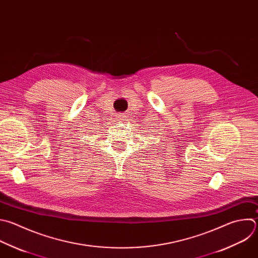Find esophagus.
<instances>
[{
	"label": "esophagus",
	"mask_w": 258,
	"mask_h": 258,
	"mask_svg": "<svg viewBox=\"0 0 258 258\" xmlns=\"http://www.w3.org/2000/svg\"><path fill=\"white\" fill-rule=\"evenodd\" d=\"M116 118H117V120H119V121H123V120H125V118H126V113H118L117 115H116Z\"/></svg>",
	"instance_id": "1"
}]
</instances>
